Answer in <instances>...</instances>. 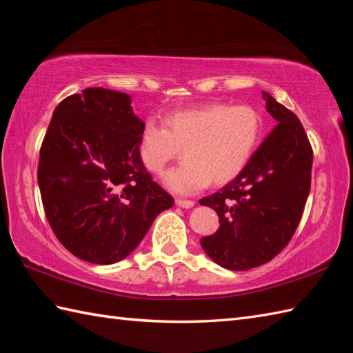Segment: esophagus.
Wrapping results in <instances>:
<instances>
[{
    "mask_svg": "<svg viewBox=\"0 0 353 353\" xmlns=\"http://www.w3.org/2000/svg\"><path fill=\"white\" fill-rule=\"evenodd\" d=\"M176 205L177 206H181V208H185V209H190V208H192L194 205V201L192 200H185V199H177L176 200Z\"/></svg>",
    "mask_w": 353,
    "mask_h": 353,
    "instance_id": "1",
    "label": "esophagus"
}]
</instances>
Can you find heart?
Returning <instances> with one entry per match:
<instances>
[{"instance_id": "b5f03b06", "label": "heart", "mask_w": 353, "mask_h": 353, "mask_svg": "<svg viewBox=\"0 0 353 353\" xmlns=\"http://www.w3.org/2000/svg\"><path fill=\"white\" fill-rule=\"evenodd\" d=\"M163 125L147 119L139 134V157L161 172L185 148L186 163L167 171L162 181L182 196L196 194L214 181L226 183L241 172L258 145L261 117L250 104L212 103L171 112Z\"/></svg>"}]
</instances>
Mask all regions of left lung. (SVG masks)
<instances>
[{"label":"left lung","mask_w":353,"mask_h":353,"mask_svg":"<svg viewBox=\"0 0 353 353\" xmlns=\"http://www.w3.org/2000/svg\"><path fill=\"white\" fill-rule=\"evenodd\" d=\"M262 97L273 130L234 181L200 200L220 216L219 230L201 238V247L235 272L265 264L285 249L311 188L312 147L302 123L270 94Z\"/></svg>","instance_id":"1"}]
</instances>
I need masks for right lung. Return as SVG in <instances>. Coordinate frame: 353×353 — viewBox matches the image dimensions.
<instances>
[{
  "label": "right lung",
  "instance_id": "add662e5",
  "mask_svg": "<svg viewBox=\"0 0 353 353\" xmlns=\"http://www.w3.org/2000/svg\"><path fill=\"white\" fill-rule=\"evenodd\" d=\"M130 101L104 88L66 97L41 145L37 182L47 220L66 250L92 264L129 256L174 205L141 161L144 123Z\"/></svg>",
  "mask_w": 353,
  "mask_h": 353
}]
</instances>
